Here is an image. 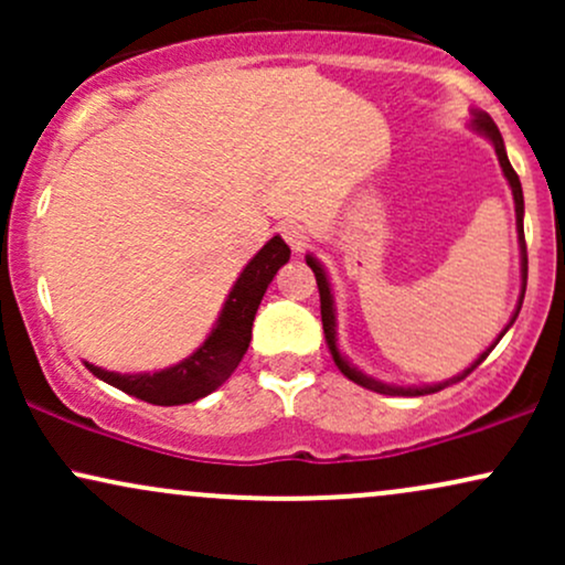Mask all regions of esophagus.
<instances>
[{"mask_svg": "<svg viewBox=\"0 0 565 565\" xmlns=\"http://www.w3.org/2000/svg\"><path fill=\"white\" fill-rule=\"evenodd\" d=\"M281 236L287 238L291 252H302L305 244H308V231H305V225H300V223H284Z\"/></svg>", "mask_w": 565, "mask_h": 565, "instance_id": "1", "label": "esophagus"}]
</instances>
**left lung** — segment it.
Masks as SVG:
<instances>
[{
	"mask_svg": "<svg viewBox=\"0 0 565 565\" xmlns=\"http://www.w3.org/2000/svg\"><path fill=\"white\" fill-rule=\"evenodd\" d=\"M470 127L476 129L478 135H483V138L489 140L491 146H494L497 159H499V167H502L504 178H508L510 191H512V201H515V228H518V246H521V297H518L515 313L510 316L508 327H504L502 332H499L497 340L491 342V345L486 348L483 353L478 355V359L472 361V364H470L468 369H465V372H459L457 377H451V380H446V382H436V385H419V387H417V385H406V387H404V385H391V382H382V380L369 377V374L361 372L359 366L350 364V361L345 359V355H342L340 345H337V308H334V291H332V284H329V276H327V270H323V265H321L319 260H316L313 255H305V263L310 265V270H313V274H316V284H319V295H321V321H323V337H327L329 353H332V359H334L337 369H340V372L345 374L348 380H353L355 385L366 387V391L385 393V395H427V393H438V391H444V387L454 385V382H459V380L468 377V374L472 372V369L481 366L483 361H486V355H489L491 350L497 348V342L502 340L504 334H508V329L512 327V323H515L518 313H521L523 295H526V278H529L526 238H523V188H521V180H518L515 170H512V164H510V159H508V151H504V140H502V135H499V129H497V125H494V119H491V116H489V114H483V111H472Z\"/></svg>",
	"mask_w": 565,
	"mask_h": 565,
	"instance_id": "1",
	"label": "left lung"
}]
</instances>
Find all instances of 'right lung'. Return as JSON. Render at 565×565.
Returning a JSON list of instances; mask_svg holds the SVG:
<instances>
[{
    "label": "right lung",
    "instance_id": "add662e5",
    "mask_svg": "<svg viewBox=\"0 0 565 565\" xmlns=\"http://www.w3.org/2000/svg\"><path fill=\"white\" fill-rule=\"evenodd\" d=\"M289 255V246L284 244L281 236L270 238L238 274L210 337L180 364L167 366L153 374H119L87 364V361H84V366L97 380L108 382V385L119 387L127 395H135V398L148 401V404L180 406L204 398V395L217 391L236 372V366L242 364L252 340V321H255L257 308H260L265 289L274 281L278 268L287 265Z\"/></svg>",
    "mask_w": 565,
    "mask_h": 565
}]
</instances>
